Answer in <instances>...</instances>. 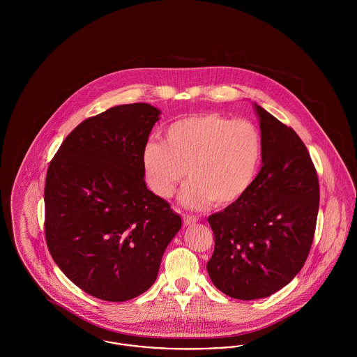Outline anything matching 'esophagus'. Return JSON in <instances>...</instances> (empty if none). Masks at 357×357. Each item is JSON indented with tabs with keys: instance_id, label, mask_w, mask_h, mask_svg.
<instances>
[{
	"instance_id": "34e87169",
	"label": "esophagus",
	"mask_w": 357,
	"mask_h": 357,
	"mask_svg": "<svg viewBox=\"0 0 357 357\" xmlns=\"http://www.w3.org/2000/svg\"><path fill=\"white\" fill-rule=\"evenodd\" d=\"M183 221H184V225H194L197 221H198V218L195 217V215H190V214H184L183 215Z\"/></svg>"
}]
</instances>
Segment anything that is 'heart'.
<instances>
[{"mask_svg":"<svg viewBox=\"0 0 357 357\" xmlns=\"http://www.w3.org/2000/svg\"><path fill=\"white\" fill-rule=\"evenodd\" d=\"M261 156V133L252 121L204 112L170 123L165 142L149 140L142 163L149 187L162 198L172 197L188 172L181 199L201 208L210 201L239 202L255 184Z\"/></svg>","mask_w":357,"mask_h":357,"instance_id":"heart-1","label":"heart"}]
</instances>
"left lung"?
Returning <instances> with one entry per match:
<instances>
[{
  "label": "left lung",
  "instance_id": "1",
  "mask_svg": "<svg viewBox=\"0 0 357 357\" xmlns=\"http://www.w3.org/2000/svg\"><path fill=\"white\" fill-rule=\"evenodd\" d=\"M262 166L250 191L208 217L213 284L236 300H258L289 284L309 255L319 211L316 169L298 135L255 104Z\"/></svg>",
  "mask_w": 357,
  "mask_h": 357
}]
</instances>
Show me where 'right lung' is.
Here are the masks:
<instances>
[{
	"label": "right lung",
	"mask_w": 357,
	"mask_h": 357,
	"mask_svg": "<svg viewBox=\"0 0 357 357\" xmlns=\"http://www.w3.org/2000/svg\"><path fill=\"white\" fill-rule=\"evenodd\" d=\"M160 111L122 104L81 122L53 156L45 181V236L53 261L85 293L111 303L153 284L181 228L144 181L142 151Z\"/></svg>",
	"instance_id": "add662e5"
}]
</instances>
